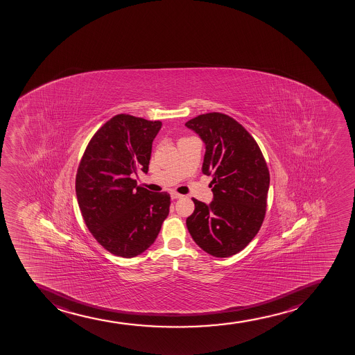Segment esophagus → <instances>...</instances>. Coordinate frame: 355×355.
<instances>
[{
	"mask_svg": "<svg viewBox=\"0 0 355 355\" xmlns=\"http://www.w3.org/2000/svg\"><path fill=\"white\" fill-rule=\"evenodd\" d=\"M171 198H172V200H178V198H182V195L178 194L175 191H173V193H171Z\"/></svg>",
	"mask_w": 355,
	"mask_h": 355,
	"instance_id": "34e87169",
	"label": "esophagus"
}]
</instances>
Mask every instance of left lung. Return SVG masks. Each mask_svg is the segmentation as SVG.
<instances>
[{"instance_id":"left-lung-1","label":"left lung","mask_w":355,"mask_h":355,"mask_svg":"<svg viewBox=\"0 0 355 355\" xmlns=\"http://www.w3.org/2000/svg\"><path fill=\"white\" fill-rule=\"evenodd\" d=\"M205 142L202 173L213 176V201L193 198L187 228L202 250L230 257L247 247L264 220L270 174L257 142L229 116L207 113L186 123Z\"/></svg>"}]
</instances>
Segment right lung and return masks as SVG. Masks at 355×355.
Returning <instances> with one entry per match:
<instances>
[{
  "instance_id": "obj_1",
  "label": "right lung",
  "mask_w": 355,
  "mask_h": 355,
  "mask_svg": "<svg viewBox=\"0 0 355 355\" xmlns=\"http://www.w3.org/2000/svg\"><path fill=\"white\" fill-rule=\"evenodd\" d=\"M161 121L118 114L98 130L76 176V195L86 227L111 254H141L168 216V193L137 187L133 175L148 172L152 144Z\"/></svg>"
}]
</instances>
